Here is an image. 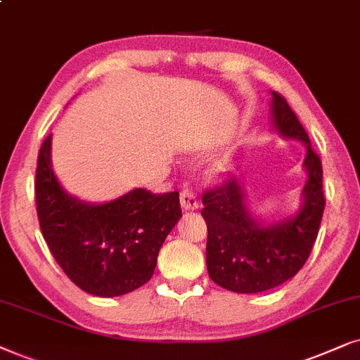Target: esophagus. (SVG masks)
<instances>
[{
	"instance_id": "34e87169",
	"label": "esophagus",
	"mask_w": 360,
	"mask_h": 360,
	"mask_svg": "<svg viewBox=\"0 0 360 360\" xmlns=\"http://www.w3.org/2000/svg\"><path fill=\"white\" fill-rule=\"evenodd\" d=\"M181 207H183L184 210L199 209V200L195 199L193 191H189L188 188L181 191Z\"/></svg>"
}]
</instances>
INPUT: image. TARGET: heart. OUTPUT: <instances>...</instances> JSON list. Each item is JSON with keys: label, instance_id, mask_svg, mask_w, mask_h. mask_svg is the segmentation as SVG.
<instances>
[{"label": "heart", "instance_id": "obj_1", "mask_svg": "<svg viewBox=\"0 0 360 360\" xmlns=\"http://www.w3.org/2000/svg\"><path fill=\"white\" fill-rule=\"evenodd\" d=\"M229 169H230V166L227 161H219V162H215L212 167H210L209 174L212 179H220V177H224L225 174H227Z\"/></svg>", "mask_w": 360, "mask_h": 360}]
</instances>
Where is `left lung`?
Wrapping results in <instances>:
<instances>
[{
  "label": "left lung",
  "instance_id": "8db88e82",
  "mask_svg": "<svg viewBox=\"0 0 360 360\" xmlns=\"http://www.w3.org/2000/svg\"><path fill=\"white\" fill-rule=\"evenodd\" d=\"M270 122L286 140L306 146L308 174L298 212L281 220L252 214L240 179L230 177L202 195L200 210L207 224L205 262L210 280L233 293H260L293 278L308 260L324 212L323 166L308 133L280 94L271 92Z\"/></svg>",
  "mask_w": 360,
  "mask_h": 360
}]
</instances>
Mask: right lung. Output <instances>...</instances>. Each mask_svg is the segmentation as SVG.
I'll use <instances>...</instances> for the list:
<instances>
[{"instance_id":"1","label":"right lung","mask_w":360,"mask_h":360,"mask_svg":"<svg viewBox=\"0 0 360 360\" xmlns=\"http://www.w3.org/2000/svg\"><path fill=\"white\" fill-rule=\"evenodd\" d=\"M52 135L36 169V207L52 257L85 293L113 298L150 281L158 253L181 219L179 193L135 188L108 202H85L62 188L52 171Z\"/></svg>"}]
</instances>
